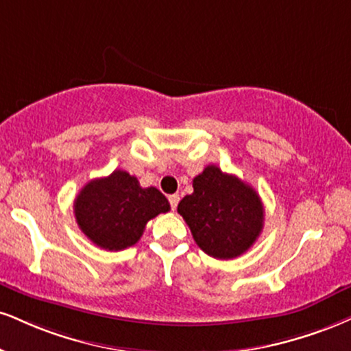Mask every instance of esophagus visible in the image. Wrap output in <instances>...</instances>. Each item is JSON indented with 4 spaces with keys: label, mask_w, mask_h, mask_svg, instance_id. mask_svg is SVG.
Segmentation results:
<instances>
[{
    "label": "esophagus",
    "mask_w": 351,
    "mask_h": 351,
    "mask_svg": "<svg viewBox=\"0 0 351 351\" xmlns=\"http://www.w3.org/2000/svg\"><path fill=\"white\" fill-rule=\"evenodd\" d=\"M168 201H170L171 209L175 210L176 206H178V202H180V196H178V194H171V196H168Z\"/></svg>",
    "instance_id": "1"
}]
</instances>
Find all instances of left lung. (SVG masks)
<instances>
[{"mask_svg":"<svg viewBox=\"0 0 351 351\" xmlns=\"http://www.w3.org/2000/svg\"><path fill=\"white\" fill-rule=\"evenodd\" d=\"M193 194L178 204L194 242L209 256L230 260L255 243L265 210L258 193L237 176L209 165L193 180Z\"/></svg>","mask_w":351,"mask_h":351,"instance_id":"left-lung-1","label":"left lung"}]
</instances>
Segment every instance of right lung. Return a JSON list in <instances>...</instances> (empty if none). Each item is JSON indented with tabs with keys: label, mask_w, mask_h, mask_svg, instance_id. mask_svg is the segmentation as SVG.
<instances>
[{
	"label": "right lung",
	"mask_w": 351,
	"mask_h": 351,
	"mask_svg": "<svg viewBox=\"0 0 351 351\" xmlns=\"http://www.w3.org/2000/svg\"><path fill=\"white\" fill-rule=\"evenodd\" d=\"M170 202L157 188H142L135 176L116 170L91 180L75 199L78 227L104 250H124L141 240L145 223L168 213Z\"/></svg>",
	"instance_id": "add662e5"
}]
</instances>
